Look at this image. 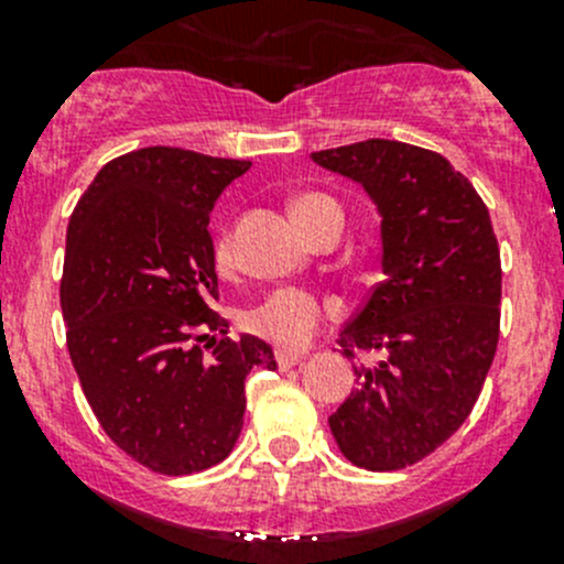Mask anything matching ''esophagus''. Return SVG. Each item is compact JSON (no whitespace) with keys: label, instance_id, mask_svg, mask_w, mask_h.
I'll use <instances>...</instances> for the list:
<instances>
[{"label":"esophagus","instance_id":"obj_1","mask_svg":"<svg viewBox=\"0 0 564 564\" xmlns=\"http://www.w3.org/2000/svg\"><path fill=\"white\" fill-rule=\"evenodd\" d=\"M275 362H278V368H281V371H289V368L300 366V362H303V357H300V355H289V351H278Z\"/></svg>","mask_w":564,"mask_h":564}]
</instances>
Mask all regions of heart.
Segmentation results:
<instances>
[{
	"label": "heart",
	"instance_id": "obj_1",
	"mask_svg": "<svg viewBox=\"0 0 564 564\" xmlns=\"http://www.w3.org/2000/svg\"><path fill=\"white\" fill-rule=\"evenodd\" d=\"M292 215L305 235H314L318 226L327 224V220L344 224V209H340V204L335 198L324 196V193H305V196L294 198ZM213 256L220 270H226L231 264L235 248H231L229 231H218L215 235ZM329 316H333V305L318 300L316 294L297 286H283L267 294L253 308H248L246 316H242V327L250 335H256V338L278 346V349L297 351L314 338Z\"/></svg>",
	"mask_w": 564,
	"mask_h": 564
}]
</instances>
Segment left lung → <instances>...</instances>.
Segmentation results:
<instances>
[{
	"mask_svg": "<svg viewBox=\"0 0 564 564\" xmlns=\"http://www.w3.org/2000/svg\"><path fill=\"white\" fill-rule=\"evenodd\" d=\"M360 182L382 213L384 281L338 344L382 351L329 417L355 466L392 471L445 445L469 417L497 355L502 261L488 207L440 152L390 139L314 152Z\"/></svg>",
	"mask_w": 564,
	"mask_h": 564,
	"instance_id": "left-lung-1",
	"label": "left lung"
}]
</instances>
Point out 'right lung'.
<instances>
[{
  "instance_id": "1",
  "label": "right lung",
  "mask_w": 564,
  "mask_h": 564,
  "mask_svg": "<svg viewBox=\"0 0 564 564\" xmlns=\"http://www.w3.org/2000/svg\"><path fill=\"white\" fill-rule=\"evenodd\" d=\"M250 161L144 147L108 161L67 226L62 316L84 395L108 440L161 475L220 464L246 414V377L275 368L231 340L209 213Z\"/></svg>"
}]
</instances>
